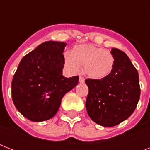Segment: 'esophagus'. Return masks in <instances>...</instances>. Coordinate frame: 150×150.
Returning a JSON list of instances; mask_svg holds the SVG:
<instances>
[{
    "label": "esophagus",
    "instance_id": "34e87169",
    "mask_svg": "<svg viewBox=\"0 0 150 150\" xmlns=\"http://www.w3.org/2000/svg\"><path fill=\"white\" fill-rule=\"evenodd\" d=\"M79 82L80 83H83L85 82V79L82 76H80L79 77Z\"/></svg>",
    "mask_w": 150,
    "mask_h": 150
}]
</instances>
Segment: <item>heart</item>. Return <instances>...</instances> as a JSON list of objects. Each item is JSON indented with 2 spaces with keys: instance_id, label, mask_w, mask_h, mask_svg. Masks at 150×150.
<instances>
[{
  "instance_id": "1",
  "label": "heart",
  "mask_w": 150,
  "mask_h": 150,
  "mask_svg": "<svg viewBox=\"0 0 150 150\" xmlns=\"http://www.w3.org/2000/svg\"><path fill=\"white\" fill-rule=\"evenodd\" d=\"M66 67L74 73L79 72V67L92 79H101L109 75L114 66V57L109 50L91 44L75 46L70 53L64 54Z\"/></svg>"
}]
</instances>
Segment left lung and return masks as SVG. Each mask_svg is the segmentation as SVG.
Masks as SVG:
<instances>
[{
    "mask_svg": "<svg viewBox=\"0 0 150 150\" xmlns=\"http://www.w3.org/2000/svg\"><path fill=\"white\" fill-rule=\"evenodd\" d=\"M113 71L101 79L85 80L89 88L86 107L89 117L104 127L117 125L132 114L140 96L139 74L123 51L113 48Z\"/></svg>",
    "mask_w": 150,
    "mask_h": 150,
    "instance_id": "left-lung-1",
    "label": "left lung"
}]
</instances>
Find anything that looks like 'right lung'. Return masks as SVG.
Listing matches in <instances>:
<instances>
[{
	"mask_svg": "<svg viewBox=\"0 0 150 150\" xmlns=\"http://www.w3.org/2000/svg\"><path fill=\"white\" fill-rule=\"evenodd\" d=\"M66 45L44 42L20 61L11 82V96L18 110L30 121L52 118L64 94L78 85L79 76L62 75Z\"/></svg>",
	"mask_w": 150,
	"mask_h": 150,
	"instance_id": "add662e5",
	"label": "right lung"
}]
</instances>
